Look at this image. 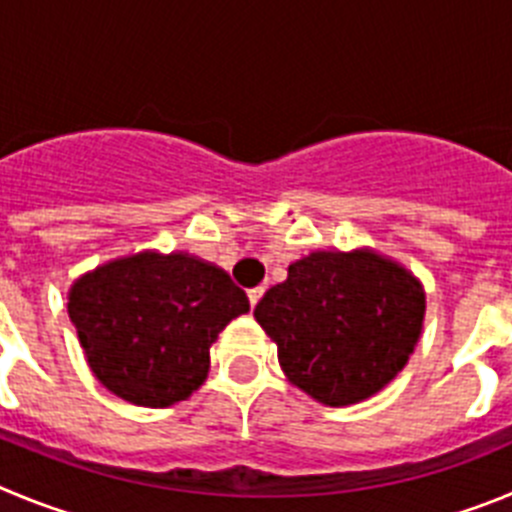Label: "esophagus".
Instances as JSON below:
<instances>
[{
  "label": "esophagus",
  "instance_id": "esophagus-1",
  "mask_svg": "<svg viewBox=\"0 0 512 512\" xmlns=\"http://www.w3.org/2000/svg\"><path fill=\"white\" fill-rule=\"evenodd\" d=\"M262 293H265V288H262V285H257V288L247 290V298H250V306L252 308L257 306V301H260V298H262Z\"/></svg>",
  "mask_w": 512,
  "mask_h": 512
}]
</instances>
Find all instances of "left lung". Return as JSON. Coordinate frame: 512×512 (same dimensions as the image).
<instances>
[{
    "instance_id": "obj_1",
    "label": "left lung",
    "mask_w": 512,
    "mask_h": 512,
    "mask_svg": "<svg viewBox=\"0 0 512 512\" xmlns=\"http://www.w3.org/2000/svg\"><path fill=\"white\" fill-rule=\"evenodd\" d=\"M426 293L403 265L372 250L311 252L255 306L296 388L324 405H352L405 367Z\"/></svg>"
}]
</instances>
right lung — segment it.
<instances>
[{"mask_svg":"<svg viewBox=\"0 0 512 512\" xmlns=\"http://www.w3.org/2000/svg\"><path fill=\"white\" fill-rule=\"evenodd\" d=\"M250 311L222 267L186 252H137L81 275L68 316L96 380L145 408L186 400L209 375V349Z\"/></svg>","mask_w":512,"mask_h":512,"instance_id":"add662e5","label":"right lung"}]
</instances>
